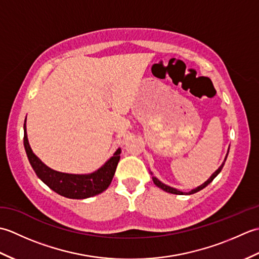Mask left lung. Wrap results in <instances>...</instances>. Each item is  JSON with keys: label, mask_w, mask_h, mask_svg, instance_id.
Here are the masks:
<instances>
[{"label": "left lung", "mask_w": 259, "mask_h": 259, "mask_svg": "<svg viewBox=\"0 0 259 259\" xmlns=\"http://www.w3.org/2000/svg\"><path fill=\"white\" fill-rule=\"evenodd\" d=\"M228 151H229V149H228ZM227 156H228V153H227ZM227 156H226V158H225V160H224V162L222 163V166L219 167V168L216 170V171H214V172L210 176V178H209L207 181H205V183H203L202 185H200L199 187H197V188H195V189H192V190H191V191H189V192H183V191H180V190H178V189L172 188V187L164 185V184H162V183H161L160 180H158L156 177H152L153 184H155L157 187H159V188H161L162 190L167 191V192H170V194H175V195H191V194H195V192H197V191H199V190H201V189L205 188V187H207L209 184L211 183V181H212L214 178L217 177L218 174L222 171V169H223L224 164H225V161H226V159H227Z\"/></svg>", "instance_id": "left-lung-1"}]
</instances>
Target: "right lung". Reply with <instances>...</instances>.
<instances>
[{
	"mask_svg": "<svg viewBox=\"0 0 259 259\" xmlns=\"http://www.w3.org/2000/svg\"><path fill=\"white\" fill-rule=\"evenodd\" d=\"M26 121V119H25ZM24 121V148L27 159L34 170L36 176L57 194L71 199H85L96 195L101 194L111 184L112 178L120 160L121 149L113 153V156L99 168L97 171L87 175H73L60 172L49 168L43 163L34 153L29 145L26 135V125Z\"/></svg>",
	"mask_w": 259,
	"mask_h": 259,
	"instance_id": "obj_1",
	"label": "right lung"
}]
</instances>
